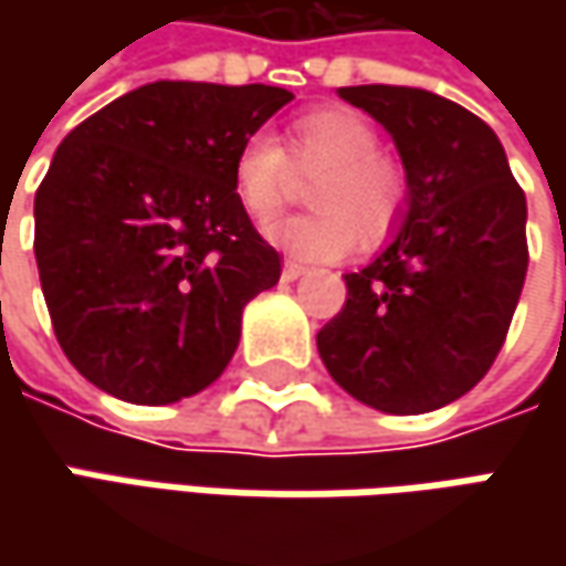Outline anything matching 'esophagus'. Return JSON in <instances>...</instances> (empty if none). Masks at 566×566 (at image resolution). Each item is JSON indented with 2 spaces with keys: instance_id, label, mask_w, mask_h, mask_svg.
I'll return each instance as SVG.
<instances>
[{
  "instance_id": "esophagus-1",
  "label": "esophagus",
  "mask_w": 566,
  "mask_h": 566,
  "mask_svg": "<svg viewBox=\"0 0 566 566\" xmlns=\"http://www.w3.org/2000/svg\"><path fill=\"white\" fill-rule=\"evenodd\" d=\"M305 273H308V268L298 264V261H286V264H283V280H290V283L298 280V276H305Z\"/></svg>"
}]
</instances>
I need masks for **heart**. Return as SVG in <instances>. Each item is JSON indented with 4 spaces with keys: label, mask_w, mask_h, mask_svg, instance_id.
Listing matches in <instances>:
<instances>
[{
    "label": "heart",
    "mask_w": 566,
    "mask_h": 566,
    "mask_svg": "<svg viewBox=\"0 0 566 566\" xmlns=\"http://www.w3.org/2000/svg\"><path fill=\"white\" fill-rule=\"evenodd\" d=\"M290 160L271 135H251L232 160V191L254 220H271L286 205L290 164L317 172L308 186L312 213L264 227V239L298 261H339L361 245H378L400 227L409 176L380 150L371 122L349 106H324L290 125Z\"/></svg>",
    "instance_id": "b5f03b06"
}]
</instances>
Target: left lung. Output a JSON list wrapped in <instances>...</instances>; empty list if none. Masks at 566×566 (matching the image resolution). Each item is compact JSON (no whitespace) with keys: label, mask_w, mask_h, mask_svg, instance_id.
Here are the masks:
<instances>
[{"label":"left lung","mask_w":566,"mask_h":566,"mask_svg":"<svg viewBox=\"0 0 566 566\" xmlns=\"http://www.w3.org/2000/svg\"><path fill=\"white\" fill-rule=\"evenodd\" d=\"M339 97L400 150L409 201L400 232L317 331L331 378L394 416L460 400L497 359L530 268L526 195L479 116L419 87L361 84Z\"/></svg>","instance_id":"obj_1"}]
</instances>
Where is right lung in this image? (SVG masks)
<instances>
[{
	"mask_svg": "<svg viewBox=\"0 0 566 566\" xmlns=\"http://www.w3.org/2000/svg\"><path fill=\"white\" fill-rule=\"evenodd\" d=\"M293 94L154 81L59 144L33 254L62 353L99 390L164 406L223 375L242 308L280 254L232 191V160Z\"/></svg>",
	"mask_w": 566,
	"mask_h": 566,
	"instance_id": "1",
	"label": "right lung"
}]
</instances>
